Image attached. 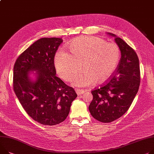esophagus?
<instances>
[{"label": "esophagus", "instance_id": "1", "mask_svg": "<svg viewBox=\"0 0 154 154\" xmlns=\"http://www.w3.org/2000/svg\"><path fill=\"white\" fill-rule=\"evenodd\" d=\"M85 90H83V89H77L76 90V94H78V95H81V94H84L85 93Z\"/></svg>", "mask_w": 154, "mask_h": 154}]
</instances>
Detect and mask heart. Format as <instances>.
<instances>
[{"label":"heart","mask_w":154,"mask_h":154,"mask_svg":"<svg viewBox=\"0 0 154 154\" xmlns=\"http://www.w3.org/2000/svg\"><path fill=\"white\" fill-rule=\"evenodd\" d=\"M68 49L70 54L58 51L54 58L57 72L64 81H72L81 68L85 70L78 74L73 85L78 87L92 85L96 81L103 83L113 74L120 58L119 46L107 42L98 37L82 36L71 42Z\"/></svg>","instance_id":"1"}]
</instances>
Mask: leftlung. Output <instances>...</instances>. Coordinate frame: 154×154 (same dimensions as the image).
<instances>
[{"instance_id": "8db88e82", "label": "left lung", "mask_w": 154, "mask_h": 154, "mask_svg": "<svg viewBox=\"0 0 154 154\" xmlns=\"http://www.w3.org/2000/svg\"><path fill=\"white\" fill-rule=\"evenodd\" d=\"M114 36L121 51V58L113 74L91 91L89 106L91 115L102 123H110L123 115L131 106L140 81L139 61L134 50L120 38Z\"/></svg>"}]
</instances>
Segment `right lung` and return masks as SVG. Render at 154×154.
Wrapping results in <instances>:
<instances>
[{"label": "right lung", "instance_id": "obj_1", "mask_svg": "<svg viewBox=\"0 0 154 154\" xmlns=\"http://www.w3.org/2000/svg\"><path fill=\"white\" fill-rule=\"evenodd\" d=\"M62 38H44L17 58L14 67V90L22 107L34 120L44 125L63 122L78 96L72 88L56 76L54 57ZM36 70L35 82L28 73Z\"/></svg>", "mask_w": 154, "mask_h": 154}]
</instances>
